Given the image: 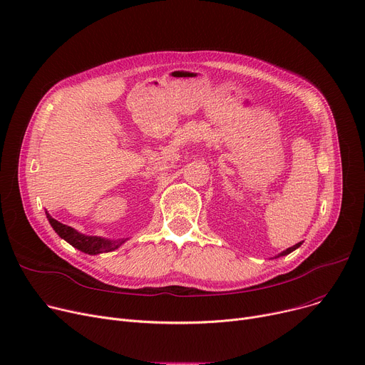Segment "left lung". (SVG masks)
I'll use <instances>...</instances> for the list:
<instances>
[{"label": "left lung", "mask_w": 365, "mask_h": 365, "mask_svg": "<svg viewBox=\"0 0 365 365\" xmlns=\"http://www.w3.org/2000/svg\"><path fill=\"white\" fill-rule=\"evenodd\" d=\"M302 245V242H297L296 245H293V247H290V248H287V250H284L281 255H278L277 257H279V256H287V255H290L292 252H294L296 250V248H299Z\"/></svg>", "instance_id": "1"}]
</instances>
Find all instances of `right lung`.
<instances>
[{
	"instance_id": "1",
	"label": "right lung",
	"mask_w": 365,
	"mask_h": 365,
	"mask_svg": "<svg viewBox=\"0 0 365 365\" xmlns=\"http://www.w3.org/2000/svg\"><path fill=\"white\" fill-rule=\"evenodd\" d=\"M47 219L50 222V225L53 226V229L56 231V234L59 235L61 238H63L66 242H69L72 247L78 248L80 252L87 253V255H99V253H109L117 250V248L125 242V240H106V238H101V237H91V235H84L80 234L78 231H75L73 227L66 226L61 222H57L56 219H53L48 213H47Z\"/></svg>"
}]
</instances>
